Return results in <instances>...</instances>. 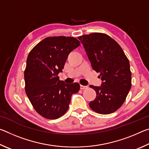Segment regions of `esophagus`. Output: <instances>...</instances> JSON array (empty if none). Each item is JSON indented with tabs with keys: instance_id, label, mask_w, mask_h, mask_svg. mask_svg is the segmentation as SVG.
<instances>
[{
	"instance_id": "34e87169",
	"label": "esophagus",
	"mask_w": 149,
	"mask_h": 149,
	"mask_svg": "<svg viewBox=\"0 0 149 149\" xmlns=\"http://www.w3.org/2000/svg\"><path fill=\"white\" fill-rule=\"evenodd\" d=\"M88 87V86H87V85H80V89H81V90H83V89H87V88Z\"/></svg>"
}]
</instances>
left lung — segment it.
Wrapping results in <instances>:
<instances>
[{"instance_id":"left-lung-1","label":"left lung","mask_w":149,"mask_h":149,"mask_svg":"<svg viewBox=\"0 0 149 149\" xmlns=\"http://www.w3.org/2000/svg\"><path fill=\"white\" fill-rule=\"evenodd\" d=\"M93 69L99 73L100 86L90 85L97 96L89 102L96 112L108 114L124 102L132 87L130 62L119 45L108 35L93 33L78 37Z\"/></svg>"}]
</instances>
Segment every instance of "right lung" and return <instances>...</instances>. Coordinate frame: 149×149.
Masks as SVG:
<instances>
[{
  "instance_id": "obj_1",
  "label": "right lung",
  "mask_w": 149,
  "mask_h": 149,
  "mask_svg": "<svg viewBox=\"0 0 149 149\" xmlns=\"http://www.w3.org/2000/svg\"><path fill=\"white\" fill-rule=\"evenodd\" d=\"M80 45L71 37H47L37 44L27 56L24 72L25 89L37 113L55 120L69 108L72 95L80 89L78 83L67 84L59 79L69 54Z\"/></svg>"
}]
</instances>
